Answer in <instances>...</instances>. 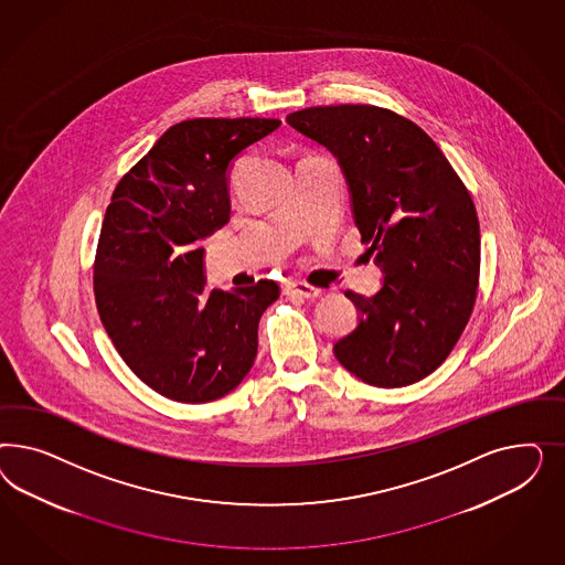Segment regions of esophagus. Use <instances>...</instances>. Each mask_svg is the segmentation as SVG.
<instances>
[{
    "label": "esophagus",
    "mask_w": 565,
    "mask_h": 565,
    "mask_svg": "<svg viewBox=\"0 0 565 565\" xmlns=\"http://www.w3.org/2000/svg\"><path fill=\"white\" fill-rule=\"evenodd\" d=\"M284 294H286V296H298V298H307V300H310V298H319L321 290L308 286L305 281H288V284L284 286Z\"/></svg>",
    "instance_id": "34e87169"
}]
</instances>
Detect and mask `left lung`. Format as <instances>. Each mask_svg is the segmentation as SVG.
<instances>
[{
  "instance_id": "1",
  "label": "left lung",
  "mask_w": 565,
  "mask_h": 565,
  "mask_svg": "<svg viewBox=\"0 0 565 565\" xmlns=\"http://www.w3.org/2000/svg\"><path fill=\"white\" fill-rule=\"evenodd\" d=\"M286 120L338 159L362 242L385 275L371 298L345 291L359 326L335 342V359L375 387L425 379L477 300L480 230L468 190L433 138L390 109L326 105Z\"/></svg>"
}]
</instances>
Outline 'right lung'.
I'll list each match as a JSON object with an SVG mask.
<instances>
[{"instance_id": "add662e5", "label": "right lung", "mask_w": 565, "mask_h": 565, "mask_svg": "<svg viewBox=\"0 0 565 565\" xmlns=\"http://www.w3.org/2000/svg\"><path fill=\"white\" fill-rule=\"evenodd\" d=\"M279 124L180 121L114 190L95 257V300L121 359L157 394L213 402L255 364L258 321L279 286L260 279L209 290L203 239L230 220L232 161Z\"/></svg>"}]
</instances>
